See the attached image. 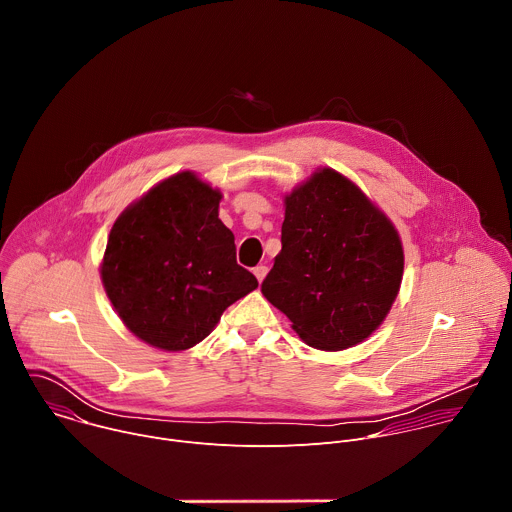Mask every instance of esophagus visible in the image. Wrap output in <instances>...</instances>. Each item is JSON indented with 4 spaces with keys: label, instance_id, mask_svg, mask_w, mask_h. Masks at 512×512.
<instances>
[{
    "label": "esophagus",
    "instance_id": "esophagus-1",
    "mask_svg": "<svg viewBox=\"0 0 512 512\" xmlns=\"http://www.w3.org/2000/svg\"><path fill=\"white\" fill-rule=\"evenodd\" d=\"M253 273H255L257 281H263V279H265V275H267V267H265V265H257V267L253 269Z\"/></svg>",
    "mask_w": 512,
    "mask_h": 512
}]
</instances>
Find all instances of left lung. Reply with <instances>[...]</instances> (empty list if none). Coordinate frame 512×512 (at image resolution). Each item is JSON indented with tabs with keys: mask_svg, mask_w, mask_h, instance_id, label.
<instances>
[{
	"mask_svg": "<svg viewBox=\"0 0 512 512\" xmlns=\"http://www.w3.org/2000/svg\"><path fill=\"white\" fill-rule=\"evenodd\" d=\"M281 251L261 294L312 348L346 350L387 318L403 279L391 218L350 178L318 168L283 196Z\"/></svg>",
	"mask_w": 512,
	"mask_h": 512,
	"instance_id": "left-lung-1",
	"label": "left lung"
}]
</instances>
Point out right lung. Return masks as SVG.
I'll return each instance as SVG.
<instances>
[{
	"mask_svg": "<svg viewBox=\"0 0 512 512\" xmlns=\"http://www.w3.org/2000/svg\"><path fill=\"white\" fill-rule=\"evenodd\" d=\"M223 192L178 172L131 202L111 227L101 281L141 342L180 352L202 342L223 312L257 287L237 265L235 235L218 218Z\"/></svg>",
	"mask_w": 512,
	"mask_h": 512,
	"instance_id": "add662e5",
	"label": "right lung"
}]
</instances>
